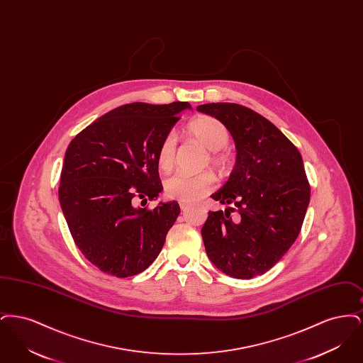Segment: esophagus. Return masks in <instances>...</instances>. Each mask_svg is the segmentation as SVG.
Returning <instances> with one entry per match:
<instances>
[{
    "instance_id": "esophagus-1",
    "label": "esophagus",
    "mask_w": 363,
    "mask_h": 363,
    "mask_svg": "<svg viewBox=\"0 0 363 363\" xmlns=\"http://www.w3.org/2000/svg\"><path fill=\"white\" fill-rule=\"evenodd\" d=\"M179 207H181V209H185V208H186V201L179 200Z\"/></svg>"
}]
</instances>
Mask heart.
Wrapping results in <instances>:
<instances>
[{"label": "heart", "mask_w": 363, "mask_h": 363, "mask_svg": "<svg viewBox=\"0 0 363 363\" xmlns=\"http://www.w3.org/2000/svg\"><path fill=\"white\" fill-rule=\"evenodd\" d=\"M186 135L199 143L208 152L206 164H211L215 173L222 175L227 170L230 163L228 154L225 148L230 141V135L225 126L220 122L212 118H199L191 122L188 126ZM175 138L170 136L166 138L160 152H159V167L169 173L174 167L175 162ZM212 185V177L209 174H199V175H174L166 181V190L181 200H190L197 194L209 189Z\"/></svg>", "instance_id": "b5f03b06"}]
</instances>
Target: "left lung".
Returning a JSON list of instances; mask_svg holds the SVG:
<instances>
[{"label": "left lung", "instance_id": "8db88e82", "mask_svg": "<svg viewBox=\"0 0 363 363\" xmlns=\"http://www.w3.org/2000/svg\"><path fill=\"white\" fill-rule=\"evenodd\" d=\"M225 123L237 145V164L212 199L235 208L208 212L201 235L208 257L225 275L252 279L271 269L291 247L311 201L302 156L277 126L237 104L197 107ZM231 211L239 212L233 221Z\"/></svg>", "mask_w": 363, "mask_h": 363}]
</instances>
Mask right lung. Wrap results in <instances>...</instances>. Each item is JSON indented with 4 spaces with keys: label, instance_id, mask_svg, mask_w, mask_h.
<instances>
[{
    "label": "right lung",
    "instance_id": "right-lung-1",
    "mask_svg": "<svg viewBox=\"0 0 363 363\" xmlns=\"http://www.w3.org/2000/svg\"><path fill=\"white\" fill-rule=\"evenodd\" d=\"M188 102L123 104L70 141L58 197L70 234L91 264L107 275L135 277L159 256L181 209L148 207L163 190L159 152ZM135 196L142 200L135 206Z\"/></svg>",
    "mask_w": 363,
    "mask_h": 363
}]
</instances>
